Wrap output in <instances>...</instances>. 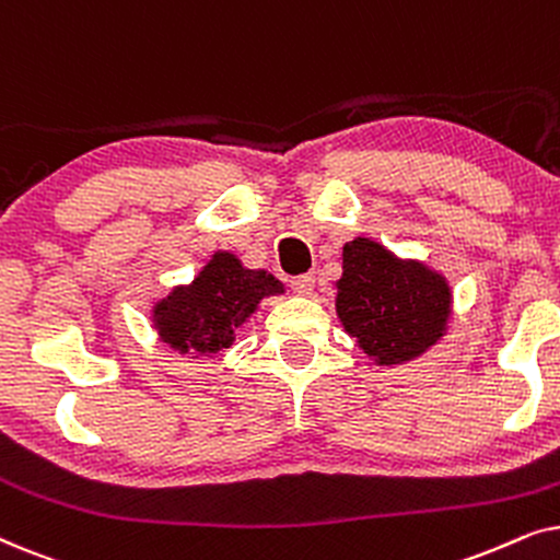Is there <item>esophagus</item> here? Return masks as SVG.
<instances>
[{"label":"esophagus","instance_id":"34e87169","mask_svg":"<svg viewBox=\"0 0 560 560\" xmlns=\"http://www.w3.org/2000/svg\"><path fill=\"white\" fill-rule=\"evenodd\" d=\"M290 288H293L298 295H311L313 288H316V275H313V272L298 275V278L290 280Z\"/></svg>","mask_w":560,"mask_h":560}]
</instances>
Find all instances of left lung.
Wrapping results in <instances>:
<instances>
[{"label": "left lung", "instance_id": "8db88e82", "mask_svg": "<svg viewBox=\"0 0 560 560\" xmlns=\"http://www.w3.org/2000/svg\"><path fill=\"white\" fill-rule=\"evenodd\" d=\"M336 288L343 328L377 364L420 357L446 331V280L425 265L402 262L372 240L359 236L343 247V275Z\"/></svg>", "mask_w": 560, "mask_h": 560}]
</instances>
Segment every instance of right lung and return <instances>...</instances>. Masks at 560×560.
I'll use <instances>...</instances> for the list:
<instances>
[{"label": "right lung", "mask_w": 560, "mask_h": 560, "mask_svg": "<svg viewBox=\"0 0 560 560\" xmlns=\"http://www.w3.org/2000/svg\"><path fill=\"white\" fill-rule=\"evenodd\" d=\"M282 282L265 270H247L229 252H217L188 288H175L152 311L167 347L180 354L217 357L234 343V331Z\"/></svg>", "instance_id": "obj_1"}]
</instances>
